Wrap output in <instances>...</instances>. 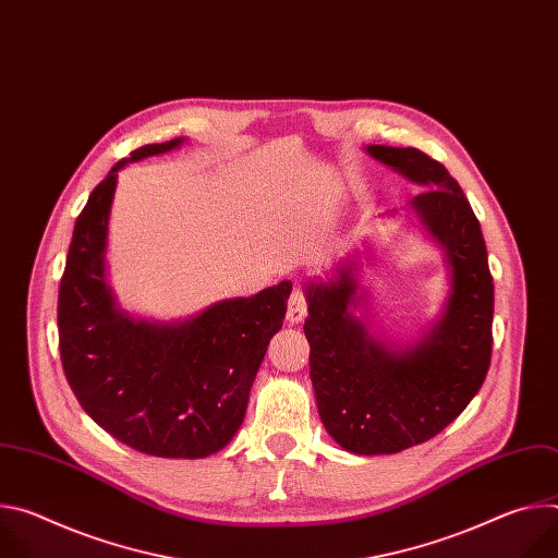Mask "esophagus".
Wrapping results in <instances>:
<instances>
[{"label": "esophagus", "instance_id": "esophagus-1", "mask_svg": "<svg viewBox=\"0 0 558 558\" xmlns=\"http://www.w3.org/2000/svg\"><path fill=\"white\" fill-rule=\"evenodd\" d=\"M306 317V295L302 291V287H295L289 295V304H287V323L289 325H300Z\"/></svg>", "mask_w": 558, "mask_h": 558}]
</instances>
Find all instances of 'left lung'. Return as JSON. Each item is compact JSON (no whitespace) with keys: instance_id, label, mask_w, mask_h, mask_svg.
<instances>
[{"instance_id":"left-lung-1","label":"left lung","mask_w":558,"mask_h":558,"mask_svg":"<svg viewBox=\"0 0 558 558\" xmlns=\"http://www.w3.org/2000/svg\"><path fill=\"white\" fill-rule=\"evenodd\" d=\"M366 151L424 190L409 207L444 250V311L415 342L386 347L351 311L364 293L347 265L306 284L304 336L327 433L349 452L392 454L441 433L480 392L493 355L495 284L480 220L448 170L417 147Z\"/></svg>"}]
</instances>
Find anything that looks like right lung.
<instances>
[{"instance_id":"obj_1","label":"right lung","mask_w":558,"mask_h":558,"mask_svg":"<svg viewBox=\"0 0 558 558\" xmlns=\"http://www.w3.org/2000/svg\"><path fill=\"white\" fill-rule=\"evenodd\" d=\"M183 141L134 149L93 190L74 222L57 325L65 379L106 433L145 454L198 459L241 428L269 340L282 329L291 282L216 302L179 323L134 320L117 306L106 247L119 170Z\"/></svg>"}]
</instances>
